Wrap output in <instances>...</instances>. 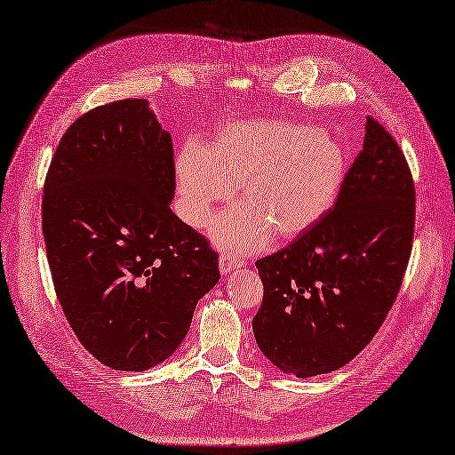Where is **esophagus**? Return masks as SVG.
Instances as JSON below:
<instances>
[{
	"instance_id": "esophagus-1",
	"label": "esophagus",
	"mask_w": 455,
	"mask_h": 455,
	"mask_svg": "<svg viewBox=\"0 0 455 455\" xmlns=\"http://www.w3.org/2000/svg\"><path fill=\"white\" fill-rule=\"evenodd\" d=\"M239 266H243V260H239V259H231L229 254H221L220 257V272L221 274H229L234 268H239Z\"/></svg>"
}]
</instances>
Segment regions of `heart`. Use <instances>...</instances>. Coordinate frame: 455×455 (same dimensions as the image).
Segmentation results:
<instances>
[{"label": "heart", "instance_id": "1", "mask_svg": "<svg viewBox=\"0 0 455 455\" xmlns=\"http://www.w3.org/2000/svg\"><path fill=\"white\" fill-rule=\"evenodd\" d=\"M343 175L341 144L291 121L228 125L204 148L189 142L175 156L180 212L187 224L203 226L239 185L241 206L212 224L218 245L234 252L305 234L334 204Z\"/></svg>", "mask_w": 455, "mask_h": 455}]
</instances>
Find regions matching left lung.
Masks as SVG:
<instances>
[{
	"label": "left lung",
	"instance_id": "obj_1",
	"mask_svg": "<svg viewBox=\"0 0 455 455\" xmlns=\"http://www.w3.org/2000/svg\"><path fill=\"white\" fill-rule=\"evenodd\" d=\"M415 235V183L400 144L367 117L336 204L285 249L257 260L264 295L252 318L260 351L307 379L367 347L402 290Z\"/></svg>",
	"mask_w": 455,
	"mask_h": 455
}]
</instances>
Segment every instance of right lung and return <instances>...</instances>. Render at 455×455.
<instances>
[{"mask_svg": "<svg viewBox=\"0 0 455 455\" xmlns=\"http://www.w3.org/2000/svg\"><path fill=\"white\" fill-rule=\"evenodd\" d=\"M98 106L65 131L44 181L42 234L63 315L116 371H147L187 336L218 252L177 218L173 144L147 106Z\"/></svg>", "mask_w": 455, "mask_h": 455, "instance_id": "obj_1", "label": "right lung"}]
</instances>
